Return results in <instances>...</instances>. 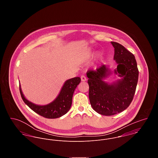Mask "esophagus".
Returning <instances> with one entry per match:
<instances>
[{
  "label": "esophagus",
  "mask_w": 158,
  "mask_h": 158,
  "mask_svg": "<svg viewBox=\"0 0 158 158\" xmlns=\"http://www.w3.org/2000/svg\"><path fill=\"white\" fill-rule=\"evenodd\" d=\"M86 80H87V78H86V77L85 75H81V80L82 81H85Z\"/></svg>",
  "instance_id": "34e87169"
}]
</instances>
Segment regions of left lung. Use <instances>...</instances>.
I'll list each match as a JSON object with an SVG mask.
<instances>
[{"label":"left lung","mask_w":158,"mask_h":158,"mask_svg":"<svg viewBox=\"0 0 158 158\" xmlns=\"http://www.w3.org/2000/svg\"><path fill=\"white\" fill-rule=\"evenodd\" d=\"M111 44L114 47V60L118 64L115 73L123 78L111 85L103 81L110 73L105 65L95 70H88L86 73L90 105L94 111L103 115L121 113L130 106L139 77L135 55L119 43L111 42Z\"/></svg>","instance_id":"8db88e82"}]
</instances>
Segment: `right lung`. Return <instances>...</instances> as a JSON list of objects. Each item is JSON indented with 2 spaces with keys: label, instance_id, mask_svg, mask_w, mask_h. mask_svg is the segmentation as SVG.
I'll use <instances>...</instances> for the list:
<instances>
[{
  "label": "right lung",
  "instance_id": "add662e5",
  "mask_svg": "<svg viewBox=\"0 0 158 158\" xmlns=\"http://www.w3.org/2000/svg\"><path fill=\"white\" fill-rule=\"evenodd\" d=\"M80 81V77H75L67 80L56 98L52 103L44 106L36 105L27 100L23 95L20 85L19 90L23 101L31 110L45 118H56L63 116L70 110L74 90Z\"/></svg>",
  "mask_w": 158,
  "mask_h": 158
}]
</instances>
